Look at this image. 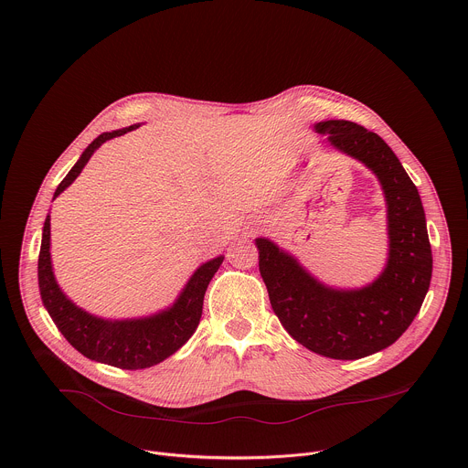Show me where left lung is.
I'll use <instances>...</instances> for the list:
<instances>
[{
	"label": "left lung",
	"mask_w": 468,
	"mask_h": 468,
	"mask_svg": "<svg viewBox=\"0 0 468 468\" xmlns=\"http://www.w3.org/2000/svg\"><path fill=\"white\" fill-rule=\"evenodd\" d=\"M313 129L378 177L387 204L385 266L363 287H333L274 240L257 237L259 272L294 341L318 356L354 361L396 343L420 311L433 269L426 215L415 183L379 135L348 120H322Z\"/></svg>",
	"instance_id": "1"
}]
</instances>
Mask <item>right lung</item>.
<instances>
[{
  "mask_svg": "<svg viewBox=\"0 0 468 468\" xmlns=\"http://www.w3.org/2000/svg\"><path fill=\"white\" fill-rule=\"evenodd\" d=\"M137 127H141V123L101 133L98 139H94L85 148L72 170L60 181L53 194V199L78 179L85 165L103 143L122 137L127 131ZM49 220L51 218L48 213L42 228V242L38 253V291L51 320L55 322L64 339L80 354L92 361L118 367L123 370H139L159 365L161 361L176 354L192 337V333L199 324V318H202L207 285L220 269L224 255L199 264L174 300V303H170L168 307L146 316L103 318L74 303L57 283L49 251Z\"/></svg>",
  "mask_w": 468,
  "mask_h": 468,
  "instance_id": "obj_1",
  "label": "right lung"
}]
</instances>
